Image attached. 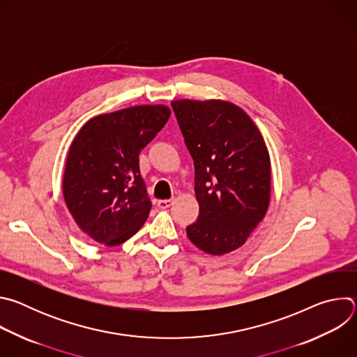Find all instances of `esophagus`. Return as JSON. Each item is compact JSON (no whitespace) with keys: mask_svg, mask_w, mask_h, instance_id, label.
Returning <instances> with one entry per match:
<instances>
[{"mask_svg":"<svg viewBox=\"0 0 357 357\" xmlns=\"http://www.w3.org/2000/svg\"><path fill=\"white\" fill-rule=\"evenodd\" d=\"M172 203H174V200H171V199H162V200H158L157 205L160 209H168L172 206Z\"/></svg>","mask_w":357,"mask_h":357,"instance_id":"obj_1","label":"esophagus"}]
</instances>
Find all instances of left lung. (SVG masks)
Listing matches in <instances>:
<instances>
[{"mask_svg": "<svg viewBox=\"0 0 357 357\" xmlns=\"http://www.w3.org/2000/svg\"><path fill=\"white\" fill-rule=\"evenodd\" d=\"M172 109L195 165L197 220L186 227L202 251L223 256L241 247L264 219L271 195L266 141L226 100H175Z\"/></svg>", "mask_w": 357, "mask_h": 357, "instance_id": "left-lung-1", "label": "left lung"}]
</instances>
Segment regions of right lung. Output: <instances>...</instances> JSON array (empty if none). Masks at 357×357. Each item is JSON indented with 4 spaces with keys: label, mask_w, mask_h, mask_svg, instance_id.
I'll return each mask as SVG.
<instances>
[{
    "label": "right lung",
    "mask_w": 357,
    "mask_h": 357,
    "mask_svg": "<svg viewBox=\"0 0 357 357\" xmlns=\"http://www.w3.org/2000/svg\"><path fill=\"white\" fill-rule=\"evenodd\" d=\"M171 116L164 105H144L90 119L75 137L63 175V197L76 225L107 247L132 237L151 200L139 175L141 149Z\"/></svg>",
    "instance_id": "obj_1"
}]
</instances>
